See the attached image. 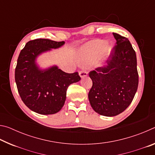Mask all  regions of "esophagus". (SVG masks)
<instances>
[{"label": "esophagus", "instance_id": "1", "mask_svg": "<svg viewBox=\"0 0 155 155\" xmlns=\"http://www.w3.org/2000/svg\"><path fill=\"white\" fill-rule=\"evenodd\" d=\"M87 74H88V72L87 71H85V70H81V71L79 72V75L81 78L87 77Z\"/></svg>", "mask_w": 155, "mask_h": 155}]
</instances>
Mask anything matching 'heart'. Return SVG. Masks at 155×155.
Masks as SVG:
<instances>
[{
  "label": "heart",
  "instance_id": "1",
  "mask_svg": "<svg viewBox=\"0 0 155 155\" xmlns=\"http://www.w3.org/2000/svg\"><path fill=\"white\" fill-rule=\"evenodd\" d=\"M108 46L106 41L95 40L83 46L78 52V58L83 64H88L101 55Z\"/></svg>",
  "mask_w": 155,
  "mask_h": 155
}]
</instances>
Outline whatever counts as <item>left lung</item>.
Segmentation results:
<instances>
[{
	"mask_svg": "<svg viewBox=\"0 0 155 155\" xmlns=\"http://www.w3.org/2000/svg\"><path fill=\"white\" fill-rule=\"evenodd\" d=\"M113 35L117 44L107 65L89 73L93 83L88 94L91 106L98 114L109 117L121 114L130 105L139 83L135 51L127 38Z\"/></svg>",
	"mask_w": 155,
	"mask_h": 155,
	"instance_id": "1",
	"label": "left lung"
}]
</instances>
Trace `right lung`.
<instances>
[{
  "instance_id": "1",
  "label": "right lung",
  "mask_w": 155,
  "mask_h": 155,
  "mask_svg": "<svg viewBox=\"0 0 155 155\" xmlns=\"http://www.w3.org/2000/svg\"><path fill=\"white\" fill-rule=\"evenodd\" d=\"M65 44L48 39H35L26 44L18 57L15 81L18 93L28 108L40 114H56L64 106L67 89L81 80L78 72L66 73L52 66L40 70L36 58L44 52Z\"/></svg>"
}]
</instances>
